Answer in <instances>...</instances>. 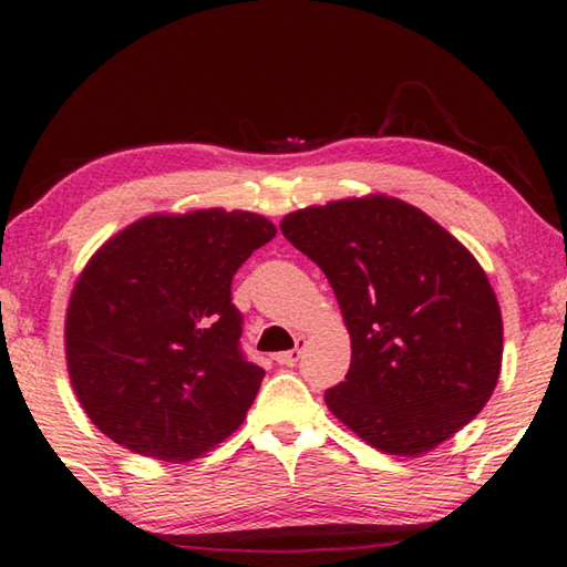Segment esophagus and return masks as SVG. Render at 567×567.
<instances>
[{"mask_svg":"<svg viewBox=\"0 0 567 567\" xmlns=\"http://www.w3.org/2000/svg\"><path fill=\"white\" fill-rule=\"evenodd\" d=\"M303 344H306V339L303 337H296V347L291 351H281V354H276L278 364H281V367H293L296 361H299V357H301Z\"/></svg>","mask_w":567,"mask_h":567,"instance_id":"obj_1","label":"esophagus"}]
</instances>
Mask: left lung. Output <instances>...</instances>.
<instances>
[{"label":"left lung","mask_w":567,"mask_h":567,"mask_svg":"<svg viewBox=\"0 0 567 567\" xmlns=\"http://www.w3.org/2000/svg\"><path fill=\"white\" fill-rule=\"evenodd\" d=\"M281 234L327 274L351 337L323 399L371 447L416 457L475 420L503 367V317L477 258L389 196L289 213Z\"/></svg>","instance_id":"1"}]
</instances>
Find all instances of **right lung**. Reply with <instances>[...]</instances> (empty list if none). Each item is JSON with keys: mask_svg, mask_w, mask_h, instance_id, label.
<instances>
[{"mask_svg": "<svg viewBox=\"0 0 567 567\" xmlns=\"http://www.w3.org/2000/svg\"><path fill=\"white\" fill-rule=\"evenodd\" d=\"M274 236L258 213L206 208L153 213L97 248L70 296L64 351L102 434L188 462L238 430L266 371L240 351L230 281Z\"/></svg>", "mask_w": 567, "mask_h": 567, "instance_id": "right-lung-1", "label": "right lung"}]
</instances>
